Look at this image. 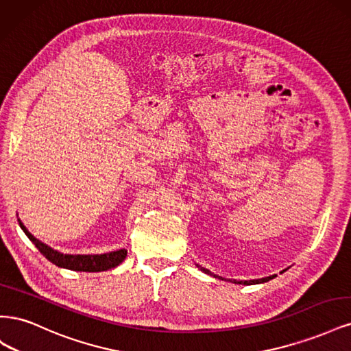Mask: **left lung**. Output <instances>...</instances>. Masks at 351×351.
Returning a JSON list of instances; mask_svg holds the SVG:
<instances>
[{
	"label": "left lung",
	"instance_id": "8db88e82",
	"mask_svg": "<svg viewBox=\"0 0 351 351\" xmlns=\"http://www.w3.org/2000/svg\"><path fill=\"white\" fill-rule=\"evenodd\" d=\"M197 268H200V271H204L205 274H208V275H214V274H212L210 271H208V269H205V268H202V267H199V265H197ZM214 277L215 278H221V277H217V275H214ZM222 280V278H221ZM271 280V277H268V278H262V280H252V281H239V284H246V285H250V284H259V282H267V281H269ZM232 282H237L236 280L234 281H232Z\"/></svg>",
	"mask_w": 351,
	"mask_h": 351
}]
</instances>
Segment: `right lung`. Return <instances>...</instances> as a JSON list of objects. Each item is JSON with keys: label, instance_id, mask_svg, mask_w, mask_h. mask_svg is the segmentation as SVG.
<instances>
[{"label": "right lung", "instance_id": "add662e5", "mask_svg": "<svg viewBox=\"0 0 351 351\" xmlns=\"http://www.w3.org/2000/svg\"><path fill=\"white\" fill-rule=\"evenodd\" d=\"M19 224L25 231V234L30 239V241L38 247V250L44 254L49 262L57 265L60 268H66L71 271H83V272H101V271H108L111 268H115L117 265H120L127 256L125 249H120L117 252H110L104 254H62L54 249H51L45 243H42L40 240L32 236L20 219H19Z\"/></svg>", "mask_w": 351, "mask_h": 351}]
</instances>
